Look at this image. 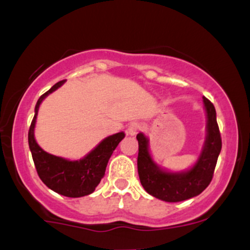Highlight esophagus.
<instances>
[{
  "label": "esophagus",
  "instance_id": "obj_1",
  "mask_svg": "<svg viewBox=\"0 0 250 250\" xmlns=\"http://www.w3.org/2000/svg\"><path fill=\"white\" fill-rule=\"evenodd\" d=\"M140 129H141V125H140L139 123L133 122V123H130V125H128L127 133H128L129 135H131V136H134V135L137 134V131H139Z\"/></svg>",
  "mask_w": 250,
  "mask_h": 250
}]
</instances>
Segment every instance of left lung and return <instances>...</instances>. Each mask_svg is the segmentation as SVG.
<instances>
[{"mask_svg": "<svg viewBox=\"0 0 250 250\" xmlns=\"http://www.w3.org/2000/svg\"><path fill=\"white\" fill-rule=\"evenodd\" d=\"M203 102L208 119L207 137L199 160L194 167L187 171L169 173L160 168L149 154L148 139L142 133L137 134V171L140 181L146 191L156 199L166 202H180L191 199L202 193L213 179L222 141L214 104L207 97H203Z\"/></svg>", "mask_w": 250, "mask_h": 250, "instance_id": "1", "label": "left lung"}]
</instances>
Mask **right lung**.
Here are the masks:
<instances>
[{"label":"right lung","instance_id":"add662e5","mask_svg":"<svg viewBox=\"0 0 250 250\" xmlns=\"http://www.w3.org/2000/svg\"><path fill=\"white\" fill-rule=\"evenodd\" d=\"M64 82L65 80L57 82L39 99L35 107V115L28 133V142L33 155L34 165L42 182L51 190L63 196L81 197L95 190L100 181L104 176L105 167L111 154L115 150L117 145L122 141L125 133H117L108 136L87 156L79 161H69L43 150L37 145L34 137L37 111L43 100L57 88L61 87Z\"/></svg>","mask_w":250,"mask_h":250}]
</instances>
